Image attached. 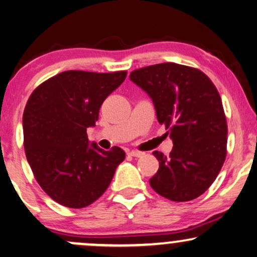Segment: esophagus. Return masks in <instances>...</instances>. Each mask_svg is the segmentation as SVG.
<instances>
[{
  "label": "esophagus",
  "mask_w": 257,
  "mask_h": 257,
  "mask_svg": "<svg viewBox=\"0 0 257 257\" xmlns=\"http://www.w3.org/2000/svg\"><path fill=\"white\" fill-rule=\"evenodd\" d=\"M127 155H130V156L132 157H141L142 155H143V153H141V151H137V150H131L128 151Z\"/></svg>",
  "instance_id": "1"
}]
</instances>
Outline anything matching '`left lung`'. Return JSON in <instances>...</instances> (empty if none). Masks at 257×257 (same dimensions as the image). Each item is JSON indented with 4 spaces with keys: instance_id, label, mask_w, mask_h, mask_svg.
<instances>
[{
    "instance_id": "1",
    "label": "left lung",
    "mask_w": 257,
    "mask_h": 257,
    "mask_svg": "<svg viewBox=\"0 0 257 257\" xmlns=\"http://www.w3.org/2000/svg\"><path fill=\"white\" fill-rule=\"evenodd\" d=\"M130 80L151 97L174 144L169 156L154 151L160 168L150 186L172 201L198 198L226 157V118L216 85L199 69L176 63L137 69Z\"/></svg>"
}]
</instances>
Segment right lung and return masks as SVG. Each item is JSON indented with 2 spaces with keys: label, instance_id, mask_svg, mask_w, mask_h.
<instances>
[{
  "label": "right lung",
  "instance_id": "right-lung-1",
  "mask_svg": "<svg viewBox=\"0 0 257 257\" xmlns=\"http://www.w3.org/2000/svg\"><path fill=\"white\" fill-rule=\"evenodd\" d=\"M126 71L70 70L34 89L22 116L24 147L34 177L50 198L65 207L82 208L103 194L122 149L104 151L89 144L106 97L125 81Z\"/></svg>",
  "mask_w": 257,
  "mask_h": 257
}]
</instances>
